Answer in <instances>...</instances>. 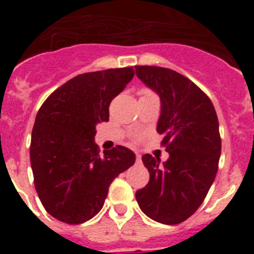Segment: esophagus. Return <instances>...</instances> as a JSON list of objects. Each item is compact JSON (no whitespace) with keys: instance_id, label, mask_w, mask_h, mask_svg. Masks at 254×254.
Returning <instances> with one entry per match:
<instances>
[{"instance_id":"esophagus-1","label":"esophagus","mask_w":254,"mask_h":254,"mask_svg":"<svg viewBox=\"0 0 254 254\" xmlns=\"http://www.w3.org/2000/svg\"><path fill=\"white\" fill-rule=\"evenodd\" d=\"M136 163H137V164L141 163V155L140 154L136 155Z\"/></svg>"}]
</instances>
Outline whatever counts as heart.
Segmentation results:
<instances>
[{"instance_id": "1", "label": "heart", "mask_w": 254, "mask_h": 254, "mask_svg": "<svg viewBox=\"0 0 254 254\" xmlns=\"http://www.w3.org/2000/svg\"><path fill=\"white\" fill-rule=\"evenodd\" d=\"M145 96H155V95L151 93V91L147 90V89H143V90H141V98H145Z\"/></svg>"}]
</instances>
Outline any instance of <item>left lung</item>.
<instances>
[{
  "mask_svg": "<svg viewBox=\"0 0 254 254\" xmlns=\"http://www.w3.org/2000/svg\"><path fill=\"white\" fill-rule=\"evenodd\" d=\"M143 84L158 94L156 131L169 159L142 156L150 181L136 192L143 214L167 225L187 220L203 202L217 173L221 138L215 108L196 84L170 68L134 66Z\"/></svg>",
  "mask_w": 254,
  "mask_h": 254,
  "instance_id": "8db88e82",
  "label": "left lung"
}]
</instances>
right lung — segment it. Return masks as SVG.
I'll return each instance as SVG.
<instances>
[{"instance_id": "1", "label": "right lung", "mask_w": 254, "mask_h": 254, "mask_svg": "<svg viewBox=\"0 0 254 254\" xmlns=\"http://www.w3.org/2000/svg\"><path fill=\"white\" fill-rule=\"evenodd\" d=\"M133 75L132 67L78 75L38 112L30 143L35 190L47 212L62 223L82 224L95 216L113 179L134 164L127 147L100 156L94 141L96 125L108 122L109 104Z\"/></svg>"}]
</instances>
